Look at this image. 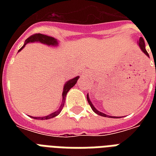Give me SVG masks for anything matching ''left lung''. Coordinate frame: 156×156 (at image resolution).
Instances as JSON below:
<instances>
[{
	"label": "left lung",
	"instance_id": "obj_1",
	"mask_svg": "<svg viewBox=\"0 0 156 156\" xmlns=\"http://www.w3.org/2000/svg\"><path fill=\"white\" fill-rule=\"evenodd\" d=\"M138 46H139V48H140V49L143 51V52H144V54H146V56H147L148 57H150L149 56V54H148V52H147V50H146V48H145V41H144V40H143V37H140L139 38V40H138ZM87 101H88V104H90V108H91V109H92L93 111L95 112V113L98 114V115H100V116H105V117H110V118H120V117H117V116H108L107 114H104L103 113V112H100L99 110H97V109L95 108V106L93 105V104L91 103V101H90V98H89V95H87Z\"/></svg>",
	"mask_w": 156,
	"mask_h": 156
}]
</instances>
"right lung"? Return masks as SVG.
Listing matches in <instances>:
<instances>
[{
	"instance_id": "1",
	"label": "right lung",
	"mask_w": 156,
	"mask_h": 156,
	"mask_svg": "<svg viewBox=\"0 0 156 156\" xmlns=\"http://www.w3.org/2000/svg\"><path fill=\"white\" fill-rule=\"evenodd\" d=\"M34 42H39L41 43V44H46L48 46H54V47H56L58 46V40L55 39L53 37H51V36H48V35H42V34H35V35H31L30 37L27 38V40H25V43L20 49L18 50V52H20L21 50L24 48V47L26 46V44H27L29 43H34ZM78 78H79V76H77L75 78H72V79H69V81H67L65 84H64L63 87V92H62V102H61V106L59 108L58 110H56V112H54L48 115V116H39V117H34V116H30L34 119H36V120H48V119L53 118L55 116H58L60 112H61L62 108H63L64 104H65V101H66V97L67 93L71 88L73 87V86L75 85L77 82H78Z\"/></svg>"
}]
</instances>
